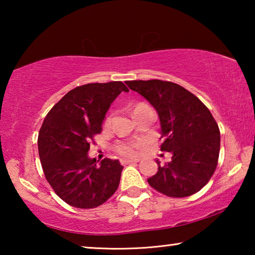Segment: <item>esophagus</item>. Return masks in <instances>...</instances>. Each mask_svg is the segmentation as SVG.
Listing matches in <instances>:
<instances>
[{"instance_id":"obj_1","label":"esophagus","mask_w":255,"mask_h":255,"mask_svg":"<svg viewBox=\"0 0 255 255\" xmlns=\"http://www.w3.org/2000/svg\"><path fill=\"white\" fill-rule=\"evenodd\" d=\"M136 162H138L137 159H127V158L122 159V164H124V165H126V164H132V163H136Z\"/></svg>"}]
</instances>
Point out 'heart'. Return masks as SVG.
<instances>
[{"instance_id":"obj_1","label":"heart","mask_w":255,"mask_h":255,"mask_svg":"<svg viewBox=\"0 0 255 255\" xmlns=\"http://www.w3.org/2000/svg\"><path fill=\"white\" fill-rule=\"evenodd\" d=\"M140 107H145V105H137L135 107V109H138V108ZM108 122H109V119H108ZM117 149L120 154L125 155V156H135V155H137L138 153V144H135V143L120 144L117 147Z\"/></svg>"}]
</instances>
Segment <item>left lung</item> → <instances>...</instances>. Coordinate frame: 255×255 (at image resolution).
Instances as JSON below:
<instances>
[{"label":"left lung","instance_id":"1","mask_svg":"<svg viewBox=\"0 0 255 255\" xmlns=\"http://www.w3.org/2000/svg\"><path fill=\"white\" fill-rule=\"evenodd\" d=\"M128 88L139 93L156 110L161 124V150L172 159L158 165L147 179L163 195L183 198L201 190L217 166L221 132L217 123L195 94L172 82L128 81Z\"/></svg>","mask_w":255,"mask_h":255}]
</instances>
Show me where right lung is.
I'll use <instances>...</instances> for the list:
<instances>
[{
  "label": "right lung",
  "instance_id": "right-lung-1",
  "mask_svg": "<svg viewBox=\"0 0 255 255\" xmlns=\"http://www.w3.org/2000/svg\"><path fill=\"white\" fill-rule=\"evenodd\" d=\"M123 91L129 90L120 81L77 86L42 123L38 150L45 176L56 195L76 208H96L119 185L124 166L118 159L105 158L97 165L88 152L110 105Z\"/></svg>",
  "mask_w": 255,
  "mask_h": 255
}]
</instances>
